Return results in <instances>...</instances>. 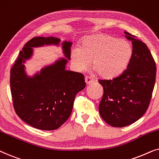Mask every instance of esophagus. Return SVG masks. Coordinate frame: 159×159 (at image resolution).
Instances as JSON below:
<instances>
[{
    "label": "esophagus",
    "mask_w": 159,
    "mask_h": 159,
    "mask_svg": "<svg viewBox=\"0 0 159 159\" xmlns=\"http://www.w3.org/2000/svg\"><path fill=\"white\" fill-rule=\"evenodd\" d=\"M85 82H86V85H89V84L94 83V80L91 77H89V76H86V77H85Z\"/></svg>",
    "instance_id": "1"
}]
</instances>
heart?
<instances>
[{"label": "heart", "instance_id": "1", "mask_svg": "<svg viewBox=\"0 0 159 159\" xmlns=\"http://www.w3.org/2000/svg\"><path fill=\"white\" fill-rule=\"evenodd\" d=\"M132 54V46L128 41L102 34L84 38L81 47L72 49L70 57L78 71L86 70L92 60L93 66L99 75L103 78L111 79L125 71Z\"/></svg>", "mask_w": 159, "mask_h": 159}]
</instances>
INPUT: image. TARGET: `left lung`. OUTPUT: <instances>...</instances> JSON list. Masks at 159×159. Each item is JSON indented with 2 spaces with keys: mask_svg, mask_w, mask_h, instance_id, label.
<instances>
[{
  "mask_svg": "<svg viewBox=\"0 0 159 159\" xmlns=\"http://www.w3.org/2000/svg\"><path fill=\"white\" fill-rule=\"evenodd\" d=\"M133 54L125 71L112 80H99L104 94L99 105L102 118L114 127H124L147 111L156 81V63L146 44L127 32Z\"/></svg>",
  "mask_w": 159,
  "mask_h": 159,
  "instance_id": "obj_1",
  "label": "left lung"
}]
</instances>
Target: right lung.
I'll return each mask as SVG.
<instances>
[{
	"mask_svg": "<svg viewBox=\"0 0 159 159\" xmlns=\"http://www.w3.org/2000/svg\"><path fill=\"white\" fill-rule=\"evenodd\" d=\"M61 45L66 57L58 58L33 76L24 63L32 57L33 48ZM72 42L54 37H35L25 44L11 69L10 86L14 107L23 121L41 130H54L70 117L78 92L86 86L83 74L65 70L70 60Z\"/></svg>",
	"mask_w": 159,
	"mask_h": 159,
	"instance_id": "1",
	"label": "right lung"
}]
</instances>
